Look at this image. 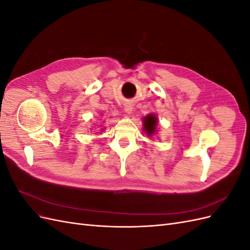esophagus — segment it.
<instances>
[{"label":"esophagus","mask_w":250,"mask_h":250,"mask_svg":"<svg viewBox=\"0 0 250 250\" xmlns=\"http://www.w3.org/2000/svg\"><path fill=\"white\" fill-rule=\"evenodd\" d=\"M132 105H130V104H126L125 106H124V110H125V112H127V113H130L131 111H132Z\"/></svg>","instance_id":"1"}]
</instances>
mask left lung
I'll use <instances>...</instances> for the list:
<instances>
[{"instance_id":"left-lung-1","label":"left lung","mask_w":250,"mask_h":250,"mask_svg":"<svg viewBox=\"0 0 250 250\" xmlns=\"http://www.w3.org/2000/svg\"><path fill=\"white\" fill-rule=\"evenodd\" d=\"M155 126H156V118L153 115H149L148 117L145 118V120H144V127H145V130L149 135H151L154 132Z\"/></svg>"}]
</instances>
